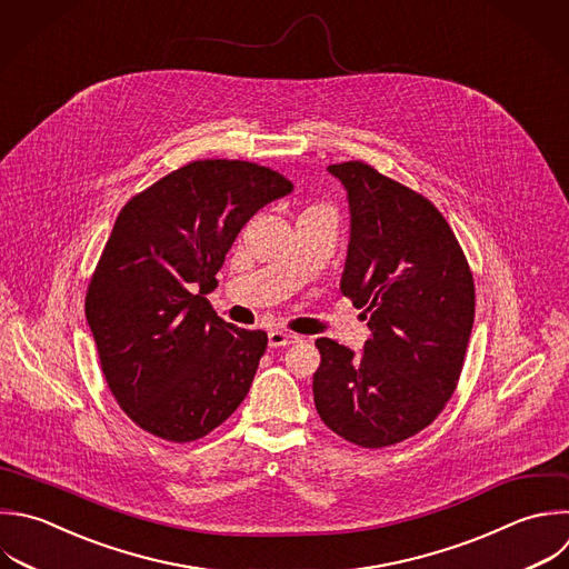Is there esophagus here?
<instances>
[{
    "label": "esophagus",
    "mask_w": 569,
    "mask_h": 569,
    "mask_svg": "<svg viewBox=\"0 0 569 569\" xmlns=\"http://www.w3.org/2000/svg\"><path fill=\"white\" fill-rule=\"evenodd\" d=\"M300 336L296 333H289V331H282V329H271L269 331V345L271 347H284V345H293L298 342Z\"/></svg>",
    "instance_id": "34e87169"
}]
</instances>
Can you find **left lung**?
<instances>
[{
  "mask_svg": "<svg viewBox=\"0 0 569 569\" xmlns=\"http://www.w3.org/2000/svg\"><path fill=\"white\" fill-rule=\"evenodd\" d=\"M349 198L351 238L340 291L369 320L356 356L318 338L313 402L345 440L380 449L402 442L456 391L473 325V276L442 218L420 193L351 160L331 164Z\"/></svg>",
  "mask_w": 569,
  "mask_h": 569,
  "instance_id": "8db88e82",
  "label": "left lung"
}]
</instances>
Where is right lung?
Listing matches in <instances>:
<instances>
[{
    "label": "right lung",
    "mask_w": 569,
    "mask_h": 569,
    "mask_svg": "<svg viewBox=\"0 0 569 569\" xmlns=\"http://www.w3.org/2000/svg\"><path fill=\"white\" fill-rule=\"evenodd\" d=\"M291 191L269 167L198 160L120 211L84 307L107 385L144 431L193 442L249 393L267 333L224 322L204 293L240 229Z\"/></svg>",
    "instance_id": "1"
}]
</instances>
